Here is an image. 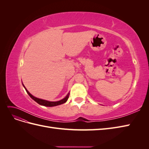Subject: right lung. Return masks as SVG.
<instances>
[{
	"instance_id": "obj_1",
	"label": "right lung",
	"mask_w": 149,
	"mask_h": 149,
	"mask_svg": "<svg viewBox=\"0 0 149 149\" xmlns=\"http://www.w3.org/2000/svg\"><path fill=\"white\" fill-rule=\"evenodd\" d=\"M24 87L25 88V90L26 93H28L29 95L30 96V97L32 99V100H33L35 102H37L38 104H39L40 105H42V106H47V107H53V106H58V105H60V104H63L65 102H66L68 100V99L69 97V95H70V93H68L66 95V96L63 99V100H60V101H47V100H42V99H39V98H37L35 96H33V95H31V94L28 91V90L26 89V88L25 87V86L23 84Z\"/></svg>"
}]
</instances>
